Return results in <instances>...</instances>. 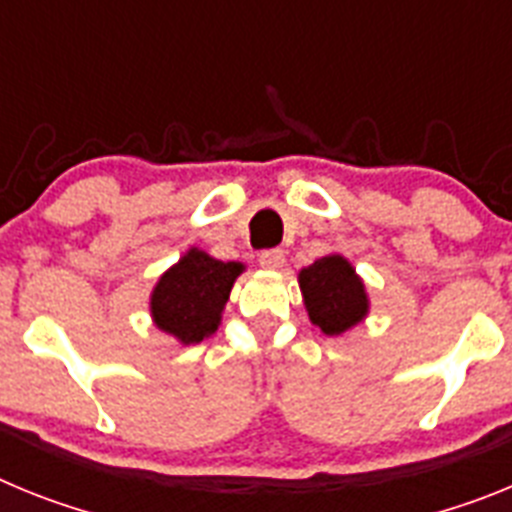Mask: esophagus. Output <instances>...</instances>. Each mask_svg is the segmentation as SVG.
<instances>
[{
    "instance_id": "obj_1",
    "label": "esophagus",
    "mask_w": 512,
    "mask_h": 512,
    "mask_svg": "<svg viewBox=\"0 0 512 512\" xmlns=\"http://www.w3.org/2000/svg\"><path fill=\"white\" fill-rule=\"evenodd\" d=\"M259 264L264 266V269H271L277 271L284 266V251L282 248H269V251H261L259 253Z\"/></svg>"
}]
</instances>
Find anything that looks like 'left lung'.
Segmentation results:
<instances>
[{"label":"left lung","instance_id":"1","mask_svg":"<svg viewBox=\"0 0 512 512\" xmlns=\"http://www.w3.org/2000/svg\"><path fill=\"white\" fill-rule=\"evenodd\" d=\"M307 318L323 336H343L369 315V295L354 264L328 253L297 274Z\"/></svg>","mask_w":512,"mask_h":512}]
</instances>
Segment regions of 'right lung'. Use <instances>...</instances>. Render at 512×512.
Returning <instances> with one entry per match:
<instances>
[{
  "label": "right lung",
  "mask_w": 512,
  "mask_h": 512,
  "mask_svg": "<svg viewBox=\"0 0 512 512\" xmlns=\"http://www.w3.org/2000/svg\"><path fill=\"white\" fill-rule=\"evenodd\" d=\"M243 271L246 266L241 261L212 259L207 251L192 246L153 287L148 302L153 325L182 346L205 341L220 325L230 289Z\"/></svg>",
  "instance_id": "add662e5"
}]
</instances>
